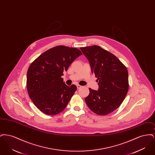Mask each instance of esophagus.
I'll use <instances>...</instances> for the list:
<instances>
[{
    "mask_svg": "<svg viewBox=\"0 0 155 155\" xmlns=\"http://www.w3.org/2000/svg\"><path fill=\"white\" fill-rule=\"evenodd\" d=\"M77 88L80 89L81 88V87H82V86L80 85H77Z\"/></svg>",
    "mask_w": 155,
    "mask_h": 155,
    "instance_id": "34e87169",
    "label": "esophagus"
}]
</instances>
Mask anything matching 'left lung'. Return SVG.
<instances>
[{"mask_svg": "<svg viewBox=\"0 0 155 155\" xmlns=\"http://www.w3.org/2000/svg\"><path fill=\"white\" fill-rule=\"evenodd\" d=\"M80 49L88 59L99 85L98 91L89 89L85 103L97 115L109 114L118 108L127 95L129 88L128 70L116 56L99 46Z\"/></svg>", "mask_w": 155, "mask_h": 155, "instance_id": "obj_1", "label": "left lung"}]
</instances>
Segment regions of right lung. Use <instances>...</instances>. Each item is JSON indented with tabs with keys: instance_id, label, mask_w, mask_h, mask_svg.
Masks as SVG:
<instances>
[{
	"instance_id": "1",
	"label": "right lung",
	"mask_w": 155,
	"mask_h": 155,
	"mask_svg": "<svg viewBox=\"0 0 155 155\" xmlns=\"http://www.w3.org/2000/svg\"><path fill=\"white\" fill-rule=\"evenodd\" d=\"M77 48L63 45L53 47L37 58L30 65L27 75V88L37 108L47 115H56L63 110L77 87L63 82V71L82 55Z\"/></svg>"
}]
</instances>
